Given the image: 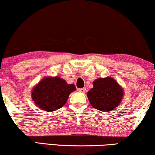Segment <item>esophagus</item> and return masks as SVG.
I'll list each match as a JSON object with an SVG mask.
<instances>
[{
  "label": "esophagus",
  "instance_id": "esophagus-1",
  "mask_svg": "<svg viewBox=\"0 0 155 155\" xmlns=\"http://www.w3.org/2000/svg\"><path fill=\"white\" fill-rule=\"evenodd\" d=\"M80 92H82V93H84L86 92V88H80L78 90Z\"/></svg>",
  "mask_w": 155,
  "mask_h": 155
}]
</instances>
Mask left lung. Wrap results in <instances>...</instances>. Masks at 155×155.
I'll list each match as a JSON object with an SVG mask.
<instances>
[{
  "instance_id": "obj_1",
  "label": "left lung",
  "mask_w": 155,
  "mask_h": 155,
  "mask_svg": "<svg viewBox=\"0 0 155 155\" xmlns=\"http://www.w3.org/2000/svg\"><path fill=\"white\" fill-rule=\"evenodd\" d=\"M87 96L94 109L110 112L119 105L124 96V90L114 78H99L93 82V87Z\"/></svg>"
}]
</instances>
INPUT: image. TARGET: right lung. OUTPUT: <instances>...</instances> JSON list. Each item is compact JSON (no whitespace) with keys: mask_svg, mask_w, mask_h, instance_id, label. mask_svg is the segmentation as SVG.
I'll return each mask as SVG.
<instances>
[{"mask_svg":"<svg viewBox=\"0 0 155 155\" xmlns=\"http://www.w3.org/2000/svg\"><path fill=\"white\" fill-rule=\"evenodd\" d=\"M73 84H68L59 77L42 79L31 92V98L40 109L55 111L66 103L70 94L75 91Z\"/></svg>","mask_w":155,"mask_h":155,"instance_id":"right-lung-1","label":"right lung"}]
</instances>
